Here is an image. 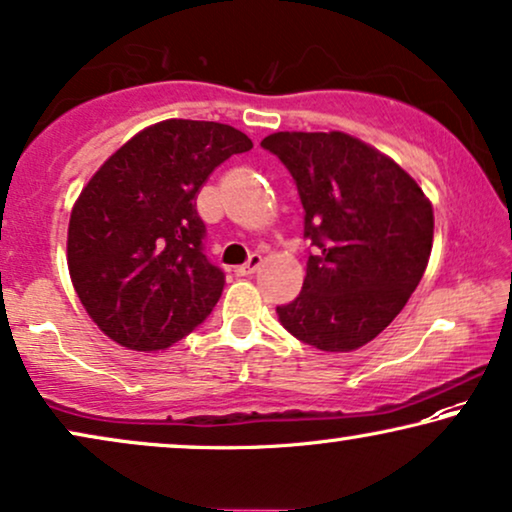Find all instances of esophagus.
<instances>
[{"instance_id":"34e87169","label":"esophagus","mask_w":512,"mask_h":512,"mask_svg":"<svg viewBox=\"0 0 512 512\" xmlns=\"http://www.w3.org/2000/svg\"><path fill=\"white\" fill-rule=\"evenodd\" d=\"M259 266H262V255H257V253H253L248 257V262L246 264H241V266H236V276H253V273L259 269Z\"/></svg>"}]
</instances>
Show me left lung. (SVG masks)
<instances>
[{
	"mask_svg": "<svg viewBox=\"0 0 512 512\" xmlns=\"http://www.w3.org/2000/svg\"><path fill=\"white\" fill-rule=\"evenodd\" d=\"M304 204L308 257L299 297L278 306L292 336L352 352L401 313L429 264L434 206L392 157L345 132H276L262 141Z\"/></svg>",
	"mask_w": 512,
	"mask_h": 512,
	"instance_id": "8db88e82",
	"label": "left lung"
}]
</instances>
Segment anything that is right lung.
<instances>
[{
    "mask_svg": "<svg viewBox=\"0 0 512 512\" xmlns=\"http://www.w3.org/2000/svg\"><path fill=\"white\" fill-rule=\"evenodd\" d=\"M253 141L206 120H162L120 146L71 208L67 264L92 322L122 348L164 350L218 304L225 273L201 253L194 197Z\"/></svg>",
    "mask_w": 512,
    "mask_h": 512,
    "instance_id": "right-lung-1",
    "label": "right lung"
}]
</instances>
